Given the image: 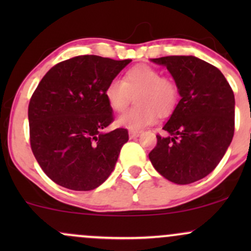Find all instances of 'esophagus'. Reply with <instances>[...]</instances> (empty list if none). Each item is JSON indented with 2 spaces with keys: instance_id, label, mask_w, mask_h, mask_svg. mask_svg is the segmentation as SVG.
I'll use <instances>...</instances> for the list:
<instances>
[{
  "instance_id": "obj_1",
  "label": "esophagus",
  "mask_w": 251,
  "mask_h": 251,
  "mask_svg": "<svg viewBox=\"0 0 251 251\" xmlns=\"http://www.w3.org/2000/svg\"><path fill=\"white\" fill-rule=\"evenodd\" d=\"M140 133H142V132H140V131H129L128 132L129 139H135V138L139 137Z\"/></svg>"
}]
</instances>
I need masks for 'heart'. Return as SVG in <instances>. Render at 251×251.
I'll return each mask as SVG.
<instances>
[{
    "label": "heart",
    "instance_id": "obj_1",
    "mask_svg": "<svg viewBox=\"0 0 251 251\" xmlns=\"http://www.w3.org/2000/svg\"><path fill=\"white\" fill-rule=\"evenodd\" d=\"M135 96V106L118 118L123 127L138 131L154 123L157 114L165 117L178 101V87L162 72L148 65H138L125 73L123 81L112 80L105 88V98L114 112H123Z\"/></svg>",
    "mask_w": 251,
    "mask_h": 251
}]
</instances>
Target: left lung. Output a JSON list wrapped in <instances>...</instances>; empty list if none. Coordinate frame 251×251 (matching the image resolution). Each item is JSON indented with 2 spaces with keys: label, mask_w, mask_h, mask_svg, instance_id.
<instances>
[{
  "label": "left lung",
  "mask_w": 251,
  "mask_h": 251,
  "mask_svg": "<svg viewBox=\"0 0 251 251\" xmlns=\"http://www.w3.org/2000/svg\"><path fill=\"white\" fill-rule=\"evenodd\" d=\"M152 62L168 68L180 100L157 135L149 158L172 183H194L215 170L235 131V97L215 66L192 55L164 56Z\"/></svg>",
  "instance_id": "left-lung-1"
}]
</instances>
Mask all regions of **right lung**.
Returning <instances> with one entry per match:
<instances>
[{
  "label": "right lung",
  "instance_id": "obj_1",
  "mask_svg": "<svg viewBox=\"0 0 251 251\" xmlns=\"http://www.w3.org/2000/svg\"><path fill=\"white\" fill-rule=\"evenodd\" d=\"M129 62L75 56L57 63L42 77L28 107L30 146L54 183L91 191L112 174L128 132L103 131L113 122L105 88Z\"/></svg>",
  "mask_w": 251,
  "mask_h": 251
}]
</instances>
